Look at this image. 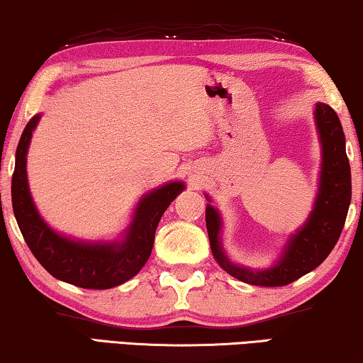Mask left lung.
Segmentation results:
<instances>
[{
    "mask_svg": "<svg viewBox=\"0 0 363 363\" xmlns=\"http://www.w3.org/2000/svg\"><path fill=\"white\" fill-rule=\"evenodd\" d=\"M313 119L321 145L318 191L308 218L301 228L287 238L281 254L272 267L250 268L234 263L223 247V218L205 194V221L213 257L220 267L235 279L254 286H286L294 283L323 263L336 245L346 223L352 195L350 166L346 155V137L337 114L326 103H315Z\"/></svg>",
    "mask_w": 363,
    "mask_h": 363,
    "instance_id": "obj_1",
    "label": "left lung"
}]
</instances>
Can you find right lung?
Here are the masks:
<instances>
[{
  "label": "right lung",
  "instance_id": "obj_1",
  "mask_svg": "<svg viewBox=\"0 0 363 363\" xmlns=\"http://www.w3.org/2000/svg\"><path fill=\"white\" fill-rule=\"evenodd\" d=\"M40 119L42 114H35L22 132L11 184L14 216L28 249L51 276L65 283L84 289H111L125 283L147 263L161 216L186 189V184L171 181L143 194L132 213L129 226L116 239L67 238L43 220L28 187L27 153Z\"/></svg>",
  "mask_w": 363,
  "mask_h": 363
}]
</instances>
